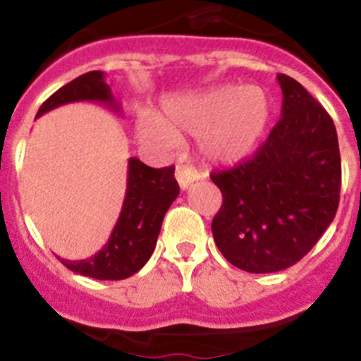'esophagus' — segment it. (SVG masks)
I'll use <instances>...</instances> for the list:
<instances>
[{"label": "esophagus", "instance_id": "34e87169", "mask_svg": "<svg viewBox=\"0 0 361 361\" xmlns=\"http://www.w3.org/2000/svg\"><path fill=\"white\" fill-rule=\"evenodd\" d=\"M175 178H177L180 190H188V188L197 180L198 175L193 168L184 166V164H177V168H175Z\"/></svg>", "mask_w": 361, "mask_h": 361}]
</instances>
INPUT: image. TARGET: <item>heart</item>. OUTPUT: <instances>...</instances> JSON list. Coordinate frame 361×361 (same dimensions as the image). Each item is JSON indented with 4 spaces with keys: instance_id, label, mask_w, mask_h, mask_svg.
Segmentation results:
<instances>
[{
    "instance_id": "obj_1",
    "label": "heart",
    "mask_w": 361,
    "mask_h": 361,
    "mask_svg": "<svg viewBox=\"0 0 361 361\" xmlns=\"http://www.w3.org/2000/svg\"><path fill=\"white\" fill-rule=\"evenodd\" d=\"M269 116V100L261 89L218 85L171 98L159 116H141L137 135L163 152L173 150L183 135H200L198 145L207 161L234 164L252 154Z\"/></svg>"
}]
</instances>
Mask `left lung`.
<instances>
[{"mask_svg":"<svg viewBox=\"0 0 361 361\" xmlns=\"http://www.w3.org/2000/svg\"><path fill=\"white\" fill-rule=\"evenodd\" d=\"M281 120L256 154L211 173L224 202L213 218L214 243L250 274L288 269L313 249L338 209L342 164L331 116L283 73Z\"/></svg>","mask_w":361,"mask_h":361,"instance_id":"obj_1","label":"left lung"}]
</instances>
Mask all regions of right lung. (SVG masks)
Instances as JSON below:
<instances>
[{
    "instance_id": "add662e5",
    "label": "right lung",
    "mask_w": 361,
    "mask_h": 361,
    "mask_svg": "<svg viewBox=\"0 0 361 361\" xmlns=\"http://www.w3.org/2000/svg\"><path fill=\"white\" fill-rule=\"evenodd\" d=\"M71 102H100L120 111L102 71H89L53 92L39 107L44 112ZM175 166L150 168L137 157L128 159L123 207L104 249L80 261H62L71 272L100 281H120L134 276L150 259L168 207L178 195Z\"/></svg>"
}]
</instances>
